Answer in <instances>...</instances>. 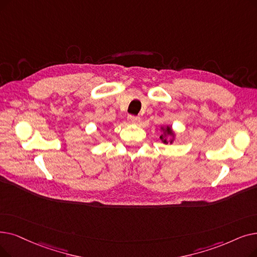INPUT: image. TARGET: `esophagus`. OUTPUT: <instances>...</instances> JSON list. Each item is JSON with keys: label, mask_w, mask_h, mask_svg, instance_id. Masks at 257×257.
<instances>
[{"label": "esophagus", "mask_w": 257, "mask_h": 257, "mask_svg": "<svg viewBox=\"0 0 257 257\" xmlns=\"http://www.w3.org/2000/svg\"><path fill=\"white\" fill-rule=\"evenodd\" d=\"M128 120L131 122V124H138V122L141 120V118L136 115H129Z\"/></svg>", "instance_id": "1"}]
</instances>
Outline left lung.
Returning <instances> with one entry per match:
<instances>
[{"instance_id": "1", "label": "left lung", "mask_w": 257, "mask_h": 257, "mask_svg": "<svg viewBox=\"0 0 257 257\" xmlns=\"http://www.w3.org/2000/svg\"><path fill=\"white\" fill-rule=\"evenodd\" d=\"M161 129H162V131H163V133H162L161 137H160L161 141H162L164 144H169V143H170V144H172V143H173V141H174V137H175V135H174L173 130L171 129V127H170V126H167L166 128L162 127ZM168 137H171L172 139H170V140H168Z\"/></svg>"}]
</instances>
